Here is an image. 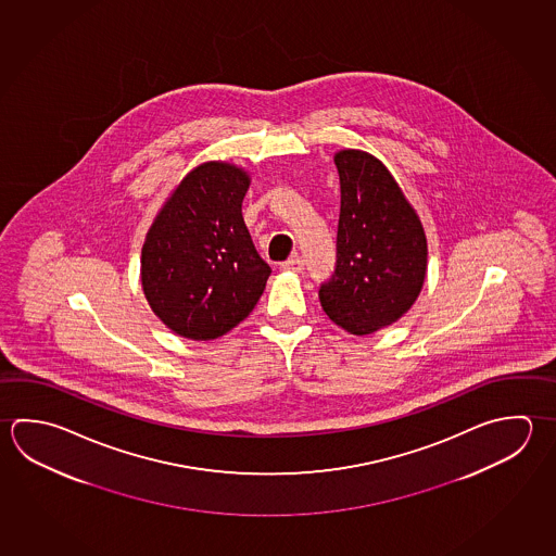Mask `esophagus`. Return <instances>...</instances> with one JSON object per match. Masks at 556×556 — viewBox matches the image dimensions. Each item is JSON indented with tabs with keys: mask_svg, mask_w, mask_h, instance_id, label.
<instances>
[{
	"mask_svg": "<svg viewBox=\"0 0 556 556\" xmlns=\"http://www.w3.org/2000/svg\"><path fill=\"white\" fill-rule=\"evenodd\" d=\"M283 270H290V273H302L303 270V261L300 256H292V258H288L286 263H282Z\"/></svg>",
	"mask_w": 556,
	"mask_h": 556,
	"instance_id": "1",
	"label": "esophagus"
}]
</instances>
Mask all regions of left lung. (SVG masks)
Returning <instances> with one entry per match:
<instances>
[{"instance_id": "1", "label": "left lung", "mask_w": 556, "mask_h": 556, "mask_svg": "<svg viewBox=\"0 0 556 556\" xmlns=\"http://www.w3.org/2000/svg\"><path fill=\"white\" fill-rule=\"evenodd\" d=\"M341 180L337 264L319 300L333 324L370 334L414 305L427 273L424 225L382 162L364 151H339Z\"/></svg>"}]
</instances>
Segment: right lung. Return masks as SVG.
Instances as JSON below:
<instances>
[{"label": "right lung", "mask_w": 556, "mask_h": 556, "mask_svg": "<svg viewBox=\"0 0 556 556\" xmlns=\"http://www.w3.org/2000/svg\"><path fill=\"white\" fill-rule=\"evenodd\" d=\"M249 174L203 162L162 205L141 253L142 292L174 333L212 341L229 333L261 300L270 266L242 219Z\"/></svg>", "instance_id": "add662e5"}]
</instances>
